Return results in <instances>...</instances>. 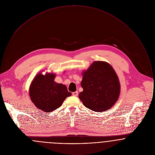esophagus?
I'll use <instances>...</instances> for the list:
<instances>
[{"label":"esophagus","instance_id":"obj_1","mask_svg":"<svg viewBox=\"0 0 155 155\" xmlns=\"http://www.w3.org/2000/svg\"><path fill=\"white\" fill-rule=\"evenodd\" d=\"M72 95H73V96H78V91L73 92H72Z\"/></svg>","mask_w":155,"mask_h":155}]
</instances>
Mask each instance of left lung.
Returning a JSON list of instances; mask_svg holds the SVG:
<instances>
[{
    "label": "left lung",
    "instance_id": "obj_1",
    "mask_svg": "<svg viewBox=\"0 0 155 155\" xmlns=\"http://www.w3.org/2000/svg\"><path fill=\"white\" fill-rule=\"evenodd\" d=\"M83 91L79 99L89 109L104 111L109 109L117 100L120 84L114 69L103 61H95L84 71L81 82Z\"/></svg>",
    "mask_w": 155,
    "mask_h": 155
}]
</instances>
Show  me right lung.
<instances>
[{
	"mask_svg": "<svg viewBox=\"0 0 155 155\" xmlns=\"http://www.w3.org/2000/svg\"><path fill=\"white\" fill-rule=\"evenodd\" d=\"M55 75L39 73L29 90L31 100L41 110L51 112L59 108L67 97L71 95L66 86L54 82Z\"/></svg>",
	"mask_w": 155,
	"mask_h": 155,
	"instance_id": "add662e5",
	"label": "right lung"
}]
</instances>
